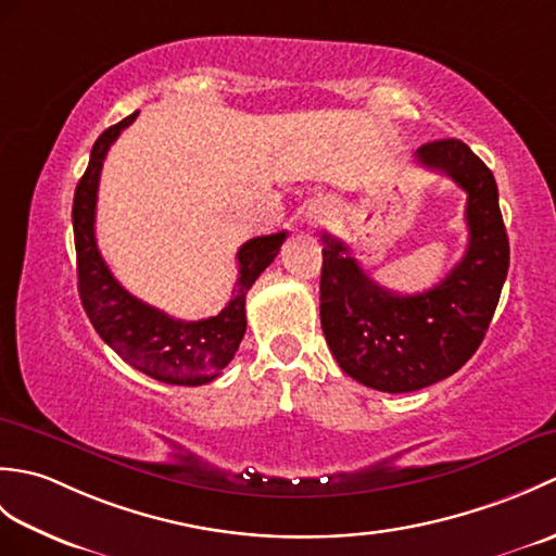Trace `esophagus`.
Listing matches in <instances>:
<instances>
[{"label": "esophagus", "mask_w": 556, "mask_h": 556, "mask_svg": "<svg viewBox=\"0 0 556 556\" xmlns=\"http://www.w3.org/2000/svg\"><path fill=\"white\" fill-rule=\"evenodd\" d=\"M325 219V207L323 205H315L308 210V215H305V222L311 224V227H317V224H323Z\"/></svg>", "instance_id": "esophagus-1"}]
</instances>
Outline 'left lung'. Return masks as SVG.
<instances>
[{"label": "left lung", "instance_id": "obj_1", "mask_svg": "<svg viewBox=\"0 0 556 556\" xmlns=\"http://www.w3.org/2000/svg\"><path fill=\"white\" fill-rule=\"evenodd\" d=\"M422 167L464 188L468 248L422 293L389 291L365 275L349 245L325 233L320 323L339 368L353 380L401 394L454 375L485 339L509 269L497 181L464 140L418 148Z\"/></svg>", "mask_w": 556, "mask_h": 556}]
</instances>
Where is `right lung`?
I'll use <instances>...</instances> for the list:
<instances>
[{
  "instance_id": "right-lung-1",
  "label": "right lung",
  "mask_w": 556,
  "mask_h": 556,
  "mask_svg": "<svg viewBox=\"0 0 556 556\" xmlns=\"http://www.w3.org/2000/svg\"><path fill=\"white\" fill-rule=\"evenodd\" d=\"M136 116L138 112L126 116L96 140L88 169L76 186L71 217H74L80 303L104 344L112 346L136 370L167 384H207L219 377L239 351L245 334V293L277 257L287 231L255 236L239 248L236 253L239 281L229 303L207 320H174L167 313L131 296L114 279L98 251L96 207L102 162L114 140L126 126L134 124Z\"/></svg>"
}]
</instances>
